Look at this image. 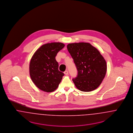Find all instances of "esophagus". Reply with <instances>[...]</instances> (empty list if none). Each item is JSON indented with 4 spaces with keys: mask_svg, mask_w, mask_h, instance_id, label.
I'll use <instances>...</instances> for the list:
<instances>
[{
    "mask_svg": "<svg viewBox=\"0 0 133 133\" xmlns=\"http://www.w3.org/2000/svg\"><path fill=\"white\" fill-rule=\"evenodd\" d=\"M64 74H65V75H68V74H69V72H68V71L67 70H66L64 72Z\"/></svg>",
    "mask_w": 133,
    "mask_h": 133,
    "instance_id": "obj_1",
    "label": "esophagus"
}]
</instances>
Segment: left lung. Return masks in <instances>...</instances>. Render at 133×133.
<instances>
[{"instance_id": "8db88e82", "label": "left lung", "mask_w": 133, "mask_h": 133, "mask_svg": "<svg viewBox=\"0 0 133 133\" xmlns=\"http://www.w3.org/2000/svg\"><path fill=\"white\" fill-rule=\"evenodd\" d=\"M68 50L74 59L78 71L72 79L75 87L84 92L95 90L106 75L107 64L98 50L88 43H71Z\"/></svg>"}]
</instances>
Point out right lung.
Listing matches in <instances>:
<instances>
[{
  "mask_svg": "<svg viewBox=\"0 0 133 133\" xmlns=\"http://www.w3.org/2000/svg\"><path fill=\"white\" fill-rule=\"evenodd\" d=\"M64 46L62 43H47L39 48L31 58L29 65L30 77L41 90L52 92L62 81L64 74L58 70V64L55 58Z\"/></svg>",
  "mask_w": 133,
  "mask_h": 133,
  "instance_id": "add662e5",
  "label": "right lung"
}]
</instances>
